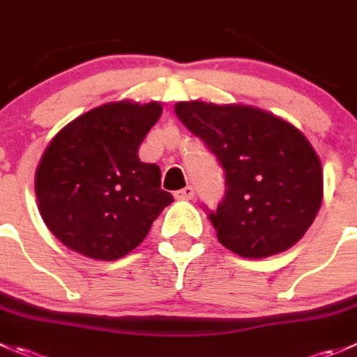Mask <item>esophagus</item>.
<instances>
[{
    "label": "esophagus",
    "mask_w": 357,
    "mask_h": 357,
    "mask_svg": "<svg viewBox=\"0 0 357 357\" xmlns=\"http://www.w3.org/2000/svg\"><path fill=\"white\" fill-rule=\"evenodd\" d=\"M193 195H195V190H193V186H186V188L174 192V197L178 200H192Z\"/></svg>",
    "instance_id": "34e87169"
}]
</instances>
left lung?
I'll list each match as a JSON object with an SVG mask.
<instances>
[{
	"instance_id": "left-lung-1",
	"label": "left lung",
	"mask_w": 357,
	"mask_h": 357,
	"mask_svg": "<svg viewBox=\"0 0 357 357\" xmlns=\"http://www.w3.org/2000/svg\"><path fill=\"white\" fill-rule=\"evenodd\" d=\"M174 109L227 172V195L209 214L218 241L242 258L295 245L323 202V165L302 130L248 105L181 101Z\"/></svg>"
}]
</instances>
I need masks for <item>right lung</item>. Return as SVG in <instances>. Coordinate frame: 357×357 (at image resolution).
I'll use <instances>...</instances> for the list:
<instances>
[{"mask_svg": "<svg viewBox=\"0 0 357 357\" xmlns=\"http://www.w3.org/2000/svg\"><path fill=\"white\" fill-rule=\"evenodd\" d=\"M162 115L157 101L106 102L62 127L34 176L38 211L66 248L101 261L136 249L165 206L160 167L139 160Z\"/></svg>", "mask_w": 357, "mask_h": 357, "instance_id": "add662e5", "label": "right lung"}]
</instances>
